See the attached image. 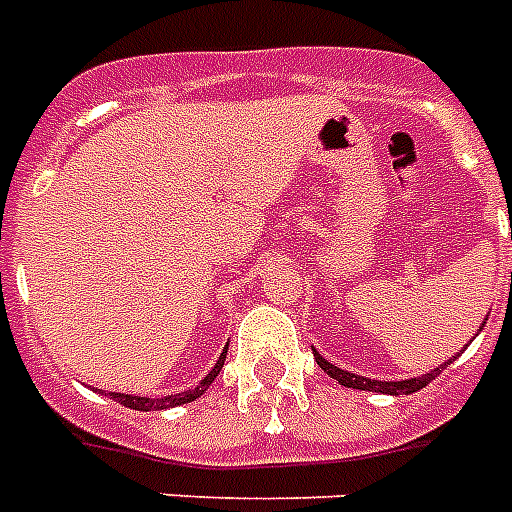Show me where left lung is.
Listing matches in <instances>:
<instances>
[{"label":"left lung","mask_w":512,"mask_h":512,"mask_svg":"<svg viewBox=\"0 0 512 512\" xmlns=\"http://www.w3.org/2000/svg\"><path fill=\"white\" fill-rule=\"evenodd\" d=\"M484 323H481V328H484ZM313 355H315V363L323 368V373H328L331 378H336V381H339L342 386H347V389H363V392L394 394V397H397V394H413V392H418V389H423L426 384H431V381L439 376V368H434L431 373H423V376H418V378H405V381H376V378H365V376H357V373H352V371H342V368H336L334 363H328L326 357L318 355L315 350H313ZM450 363H444V365H450Z\"/></svg>","instance_id":"1"}]
</instances>
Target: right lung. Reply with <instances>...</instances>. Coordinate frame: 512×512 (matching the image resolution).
Returning <instances> with one entry per match:
<instances>
[{"label": "right lung", "mask_w": 512, "mask_h": 512, "mask_svg": "<svg viewBox=\"0 0 512 512\" xmlns=\"http://www.w3.org/2000/svg\"><path fill=\"white\" fill-rule=\"evenodd\" d=\"M226 352H228V344L226 350L220 352L218 363H215V368L210 373H207L202 381H199L194 389H186V392H178V394H168V397H136V394H120V392H107L110 394V400L120 402V405L131 407V410H141V413H149V410H165V407H178V405H186V402H194L197 397H202V394L207 392V386L213 384L215 376L220 373V368H223V360H226Z\"/></svg>", "instance_id": "1"}]
</instances>
